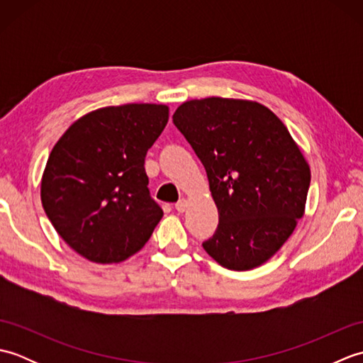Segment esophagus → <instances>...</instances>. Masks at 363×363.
I'll list each match as a JSON object with an SVG mask.
<instances>
[{
  "label": "esophagus",
  "instance_id": "esophagus-1",
  "mask_svg": "<svg viewBox=\"0 0 363 363\" xmlns=\"http://www.w3.org/2000/svg\"><path fill=\"white\" fill-rule=\"evenodd\" d=\"M174 207H176L177 212H186V209H187V199H184V198L179 199V201L174 204Z\"/></svg>",
  "mask_w": 363,
  "mask_h": 363
}]
</instances>
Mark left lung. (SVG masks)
<instances>
[{"mask_svg": "<svg viewBox=\"0 0 363 363\" xmlns=\"http://www.w3.org/2000/svg\"><path fill=\"white\" fill-rule=\"evenodd\" d=\"M173 121L201 159L218 209V228L203 248L234 272L265 264L306 212L311 167L299 145L251 99H190Z\"/></svg>", "mask_w": 363, "mask_h": 363, "instance_id": "obj_1", "label": "left lung"}]
</instances>
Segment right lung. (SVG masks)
I'll return each instance as SVG.
<instances>
[{"mask_svg":"<svg viewBox=\"0 0 363 363\" xmlns=\"http://www.w3.org/2000/svg\"><path fill=\"white\" fill-rule=\"evenodd\" d=\"M167 104L91 111L70 125L42 174L40 198L57 234L95 264L140 251L164 217L148 190L145 156L168 123Z\"/></svg>","mask_w":363,"mask_h":363,"instance_id":"right-lung-1","label":"right lung"}]
</instances>
